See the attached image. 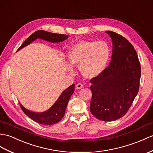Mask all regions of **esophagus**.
Wrapping results in <instances>:
<instances>
[{"mask_svg": "<svg viewBox=\"0 0 153 153\" xmlns=\"http://www.w3.org/2000/svg\"><path fill=\"white\" fill-rule=\"evenodd\" d=\"M82 88H83V84H82L81 83H78L76 85V89H81Z\"/></svg>", "mask_w": 153, "mask_h": 153, "instance_id": "obj_1", "label": "esophagus"}]
</instances>
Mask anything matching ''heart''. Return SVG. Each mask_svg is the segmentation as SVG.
I'll return each instance as SVG.
<instances>
[{
  "label": "heart",
  "instance_id": "obj_1",
  "mask_svg": "<svg viewBox=\"0 0 153 153\" xmlns=\"http://www.w3.org/2000/svg\"><path fill=\"white\" fill-rule=\"evenodd\" d=\"M110 54V46L105 41H80L69 50L68 60L71 65L79 66L83 76L92 79L105 70Z\"/></svg>",
  "mask_w": 153,
  "mask_h": 153
}]
</instances>
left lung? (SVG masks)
<instances>
[{"instance_id":"left-lung-1","label":"left lung","mask_w":153,"mask_h":153,"mask_svg":"<svg viewBox=\"0 0 153 153\" xmlns=\"http://www.w3.org/2000/svg\"><path fill=\"white\" fill-rule=\"evenodd\" d=\"M113 43L108 66L90 80L91 113L99 120L111 121L124 116L139 91L141 66L136 51L123 36L106 31Z\"/></svg>"}]
</instances>
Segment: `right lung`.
Returning a JSON list of instances; mask_svg holds the SVG:
<instances>
[{"mask_svg": "<svg viewBox=\"0 0 153 153\" xmlns=\"http://www.w3.org/2000/svg\"><path fill=\"white\" fill-rule=\"evenodd\" d=\"M68 38V35L65 34H59V33H54L48 32L47 31L39 30L33 33L32 34L29 36L28 38L25 40V42L21 45L18 50L21 49L22 48L28 45L31 43L33 41L36 40L37 38H41L44 40L48 41V42L53 43H59L62 42ZM74 91V84L67 88L65 90L62 92L61 95L59 96L58 99L50 109H48L46 111L42 113H36L30 111L21 105L19 103L20 107L23 112L29 117L33 121H34L39 124L51 125L60 121L64 117L66 107L68 106V103Z\"/></svg>", "mask_w": 153, "mask_h": 153, "instance_id": "add662e5", "label": "right lung"}]
</instances>
